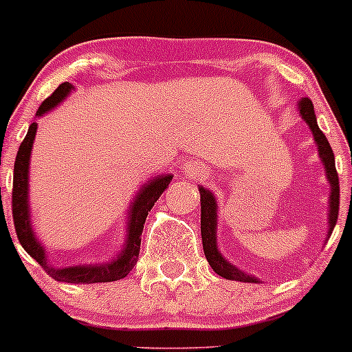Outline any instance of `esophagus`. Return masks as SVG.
<instances>
[{
  "label": "esophagus",
  "mask_w": 352,
  "mask_h": 352,
  "mask_svg": "<svg viewBox=\"0 0 352 352\" xmlns=\"http://www.w3.org/2000/svg\"><path fill=\"white\" fill-rule=\"evenodd\" d=\"M185 172H187V175H202V173H206V167H204L202 164H199V162H190V164L185 167Z\"/></svg>",
  "instance_id": "34e87169"
}]
</instances>
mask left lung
<instances>
[{
    "instance_id": "left-lung-1",
    "label": "left lung",
    "mask_w": 352,
    "mask_h": 352,
    "mask_svg": "<svg viewBox=\"0 0 352 352\" xmlns=\"http://www.w3.org/2000/svg\"><path fill=\"white\" fill-rule=\"evenodd\" d=\"M299 111L306 123L311 126L314 140L318 144L319 155L322 158L324 167H326V175L331 182V208H329V235L333 234L336 222H338L339 215V177L338 170H336L334 164V153L331 148L329 142H327L326 135L319 130L318 122H316L314 115V105L309 98H302L299 102ZM200 192V230H202V244H204V254H206L210 267L219 274V276L226 277L230 280H241V283H258L256 277H250L249 274L242 272L232 264L226 261L217 250V244H215V227H217V204H215L214 195L208 192L207 188L199 187Z\"/></svg>"
}]
</instances>
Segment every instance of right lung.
Segmentation results:
<instances>
[{"label":"right lung","mask_w":352,"mask_h":352,"mask_svg":"<svg viewBox=\"0 0 352 352\" xmlns=\"http://www.w3.org/2000/svg\"><path fill=\"white\" fill-rule=\"evenodd\" d=\"M73 88L72 83L65 82L53 91L48 98L38 108L36 115L46 113L53 107L58 105L61 100L69 94ZM34 135H36V123H32L26 133L25 140L19 145L14 160V173H13V192H11V214H13L14 230L16 237L23 249L32 256L38 264L43 267L50 276L60 283L69 284H94V283H111V280H120L133 269L137 264L138 252H140L142 230L146 215L150 208L155 206L158 197L164 194L165 188L168 187L172 175H162L157 179L150 180V184L140 188V194L133 200L132 208H130L129 220V237H126L125 247L115 261L107 262V264H94V265H69V267L55 269L46 262L45 250L40 242L34 237V232L30 223V207H28V168H30V155H32V146Z\"/></svg>","instance_id":"obj_1"}]
</instances>
